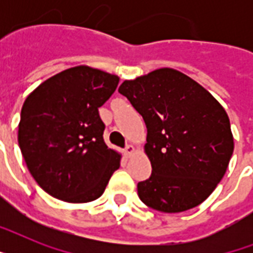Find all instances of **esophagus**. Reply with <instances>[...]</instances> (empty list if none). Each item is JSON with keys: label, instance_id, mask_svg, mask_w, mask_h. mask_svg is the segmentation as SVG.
<instances>
[{"label": "esophagus", "instance_id": "esophagus-1", "mask_svg": "<svg viewBox=\"0 0 253 253\" xmlns=\"http://www.w3.org/2000/svg\"><path fill=\"white\" fill-rule=\"evenodd\" d=\"M134 152H135L134 146H127L126 148H125V155H126V156H131Z\"/></svg>", "mask_w": 253, "mask_h": 253}]
</instances>
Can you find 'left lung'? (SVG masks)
Masks as SVG:
<instances>
[{
    "label": "left lung",
    "instance_id": "1",
    "mask_svg": "<svg viewBox=\"0 0 253 253\" xmlns=\"http://www.w3.org/2000/svg\"><path fill=\"white\" fill-rule=\"evenodd\" d=\"M118 91L147 126L144 150L152 173L138 182L143 204L163 212L202 204L224 176L234 152L230 119L222 105L172 68L123 81Z\"/></svg>",
    "mask_w": 253,
    "mask_h": 253
}]
</instances>
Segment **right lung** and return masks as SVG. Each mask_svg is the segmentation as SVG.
Listing matches in <instances>:
<instances>
[{"mask_svg":"<svg viewBox=\"0 0 253 253\" xmlns=\"http://www.w3.org/2000/svg\"><path fill=\"white\" fill-rule=\"evenodd\" d=\"M118 83L115 75L79 65L42 83L26 98L18 143L31 176L49 196L84 204L105 192L121 155L103 142L98 107Z\"/></svg>","mask_w":253,"mask_h":253,"instance_id":"1","label":"right lung"}]
</instances>
